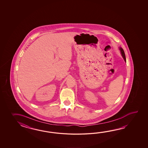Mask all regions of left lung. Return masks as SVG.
I'll list each match as a JSON object with an SVG mask.
<instances>
[{"label":"left lung","mask_w":148,"mask_h":148,"mask_svg":"<svg viewBox=\"0 0 148 148\" xmlns=\"http://www.w3.org/2000/svg\"><path fill=\"white\" fill-rule=\"evenodd\" d=\"M120 51H121V54H122V57H123L124 60V61L126 62L125 55L124 51L123 50V49L121 47H120Z\"/></svg>","instance_id":"obj_1"}]
</instances>
